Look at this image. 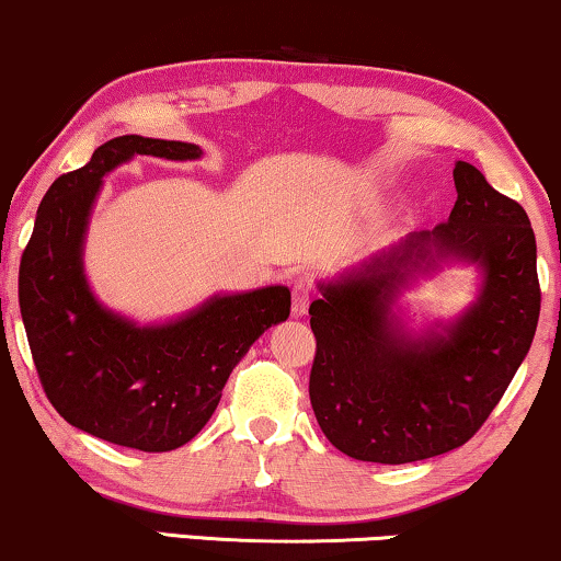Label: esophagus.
Returning a JSON list of instances; mask_svg holds the SVG:
<instances>
[{
	"label": "esophagus",
	"instance_id": "obj_1",
	"mask_svg": "<svg viewBox=\"0 0 561 561\" xmlns=\"http://www.w3.org/2000/svg\"><path fill=\"white\" fill-rule=\"evenodd\" d=\"M313 298V283L309 275H301V278L294 280V317H304L309 311V304Z\"/></svg>",
	"mask_w": 561,
	"mask_h": 561
}]
</instances>
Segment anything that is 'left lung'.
Segmentation results:
<instances>
[{
	"mask_svg": "<svg viewBox=\"0 0 561 561\" xmlns=\"http://www.w3.org/2000/svg\"><path fill=\"white\" fill-rule=\"evenodd\" d=\"M457 202L434 232L367 273L321 286L309 306L317 336L309 396L321 432L363 462L405 465L470 442L511 386L541 311L536 237L524 206L497 194L478 168L455 165ZM486 267L481 301L442 337L413 343L389 324L400 267L431 250Z\"/></svg>",
	"mask_w": 561,
	"mask_h": 561,
	"instance_id": "left-lung-1",
	"label": "left lung"
}]
</instances>
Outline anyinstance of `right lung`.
Instances as JSON below:
<instances>
[{"label": "right lung", "mask_w": 561, "mask_h": 561, "mask_svg": "<svg viewBox=\"0 0 561 561\" xmlns=\"http://www.w3.org/2000/svg\"><path fill=\"white\" fill-rule=\"evenodd\" d=\"M133 156L191 160V142L114 137L43 196L20 260V311L41 386L60 416L99 439L171 451L194 439L250 344L288 319L290 290L219 296L163 327H135L91 296L81 242L102 175Z\"/></svg>", "instance_id": "obj_1"}]
</instances>
